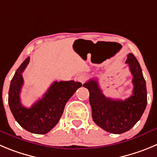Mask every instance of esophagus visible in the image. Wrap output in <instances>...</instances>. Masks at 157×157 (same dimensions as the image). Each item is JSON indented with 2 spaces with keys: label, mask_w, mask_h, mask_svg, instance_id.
<instances>
[{
  "label": "esophagus",
  "mask_w": 157,
  "mask_h": 157,
  "mask_svg": "<svg viewBox=\"0 0 157 157\" xmlns=\"http://www.w3.org/2000/svg\"><path fill=\"white\" fill-rule=\"evenodd\" d=\"M86 78H87V77H86V76L84 75V74H80V75L77 76V80L78 82H80V83H83L86 81Z\"/></svg>",
  "instance_id": "esophagus-1"
}]
</instances>
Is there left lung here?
<instances>
[{
    "label": "left lung",
    "instance_id": "1",
    "mask_svg": "<svg viewBox=\"0 0 157 157\" xmlns=\"http://www.w3.org/2000/svg\"><path fill=\"white\" fill-rule=\"evenodd\" d=\"M132 74V95L125 100H114L102 93L96 79L83 86L88 89L92 118L97 125L108 132L121 134L131 129L140 119L147 104L146 80L137 59L132 53L125 60Z\"/></svg>",
    "mask_w": 157,
    "mask_h": 157
}]
</instances>
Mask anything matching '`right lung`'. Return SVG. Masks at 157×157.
I'll list each match as a JSON object with an SVG mask.
<instances>
[{"label": "right lung", "mask_w": 157, "mask_h": 157, "mask_svg": "<svg viewBox=\"0 0 157 157\" xmlns=\"http://www.w3.org/2000/svg\"><path fill=\"white\" fill-rule=\"evenodd\" d=\"M29 60V57L25 59L11 80L8 104L11 113L22 128L32 133L46 134L59 122L67 102L82 84L74 80L53 82L42 98L31 108H25L21 103L20 93L24 83L22 73Z\"/></svg>", "instance_id": "1"}]
</instances>
